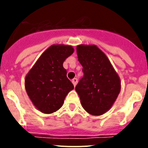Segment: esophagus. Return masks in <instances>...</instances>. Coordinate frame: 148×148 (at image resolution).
<instances>
[{
    "label": "esophagus",
    "instance_id": "1",
    "mask_svg": "<svg viewBox=\"0 0 148 148\" xmlns=\"http://www.w3.org/2000/svg\"><path fill=\"white\" fill-rule=\"evenodd\" d=\"M72 82H73L74 87H75V86H76V84H77V82H78V79H77L76 78H74L73 80H72Z\"/></svg>",
    "mask_w": 148,
    "mask_h": 148
}]
</instances>
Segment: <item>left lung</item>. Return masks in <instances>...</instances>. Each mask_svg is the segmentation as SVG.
I'll return each instance as SVG.
<instances>
[{
  "mask_svg": "<svg viewBox=\"0 0 148 148\" xmlns=\"http://www.w3.org/2000/svg\"><path fill=\"white\" fill-rule=\"evenodd\" d=\"M83 66V78L75 87L81 104L87 113L101 116L113 105L121 91V81L105 54L97 46L80 44L76 47Z\"/></svg>",
  "mask_w": 148,
  "mask_h": 148,
  "instance_id": "left-lung-1",
  "label": "left lung"
}]
</instances>
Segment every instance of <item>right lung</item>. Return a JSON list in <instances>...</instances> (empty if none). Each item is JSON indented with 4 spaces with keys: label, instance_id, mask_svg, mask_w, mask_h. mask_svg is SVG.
Returning a JSON list of instances; mask_svg holds the SVG:
<instances>
[{
    "label": "right lung",
    "instance_id": "right-lung-1",
    "mask_svg": "<svg viewBox=\"0 0 148 148\" xmlns=\"http://www.w3.org/2000/svg\"><path fill=\"white\" fill-rule=\"evenodd\" d=\"M74 52L72 46L53 44L39 57L25 78V89L41 113H53L62 107L74 86L66 77L63 63Z\"/></svg>",
    "mask_w": 148,
    "mask_h": 148
}]
</instances>
